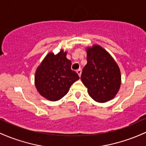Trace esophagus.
I'll return each instance as SVG.
<instances>
[{
	"label": "esophagus",
	"instance_id": "34e87169",
	"mask_svg": "<svg viewBox=\"0 0 146 146\" xmlns=\"http://www.w3.org/2000/svg\"><path fill=\"white\" fill-rule=\"evenodd\" d=\"M76 72H77V73L78 74V76L80 77L81 74H82V70L81 69H78V70H77Z\"/></svg>",
	"mask_w": 146,
	"mask_h": 146
}]
</instances>
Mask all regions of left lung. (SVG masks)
I'll use <instances>...</instances> for the list:
<instances>
[{
  "label": "left lung",
  "mask_w": 146,
  "mask_h": 146,
  "mask_svg": "<svg viewBox=\"0 0 146 146\" xmlns=\"http://www.w3.org/2000/svg\"><path fill=\"white\" fill-rule=\"evenodd\" d=\"M87 64L81 80L95 101L105 102L117 94L121 83L120 68L107 51L98 45L86 48Z\"/></svg>",
  "instance_id": "1"
}]
</instances>
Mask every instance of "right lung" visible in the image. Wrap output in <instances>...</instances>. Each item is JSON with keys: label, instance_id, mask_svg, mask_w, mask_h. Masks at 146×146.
I'll use <instances>...</instances> for the list:
<instances>
[{"label": "right lung", "instance_id": "obj_1", "mask_svg": "<svg viewBox=\"0 0 146 146\" xmlns=\"http://www.w3.org/2000/svg\"><path fill=\"white\" fill-rule=\"evenodd\" d=\"M80 78L71 70V62L66 52L61 50L55 55L49 52L35 72V83L38 92L50 101H57L69 91L70 86Z\"/></svg>", "mask_w": 146, "mask_h": 146}]
</instances>
